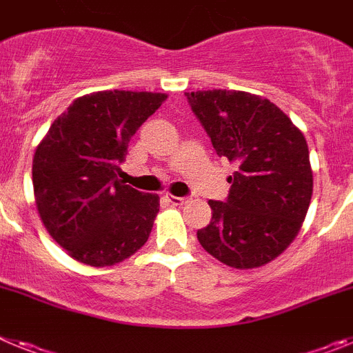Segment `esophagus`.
<instances>
[{"label":"esophagus","instance_id":"obj_1","mask_svg":"<svg viewBox=\"0 0 353 353\" xmlns=\"http://www.w3.org/2000/svg\"><path fill=\"white\" fill-rule=\"evenodd\" d=\"M164 198H166L168 203L174 205V207H182V205H185L187 201H189L187 198H179V196H173V194H170V192H166V196H164Z\"/></svg>","mask_w":353,"mask_h":353}]
</instances>
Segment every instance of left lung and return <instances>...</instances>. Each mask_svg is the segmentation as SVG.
Returning <instances> with one entry per match:
<instances>
[{"instance_id": "left-lung-1", "label": "left lung", "mask_w": 353, "mask_h": 353, "mask_svg": "<svg viewBox=\"0 0 353 353\" xmlns=\"http://www.w3.org/2000/svg\"><path fill=\"white\" fill-rule=\"evenodd\" d=\"M219 157L236 171L226 203L210 199L199 244L221 263L248 270L276 260L301 232L313 194L304 134L260 95L239 90L185 93Z\"/></svg>"}]
</instances>
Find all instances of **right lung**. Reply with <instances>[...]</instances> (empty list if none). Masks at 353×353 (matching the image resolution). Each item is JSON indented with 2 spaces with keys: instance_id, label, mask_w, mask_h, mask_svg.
Masks as SVG:
<instances>
[{
  "instance_id": "1",
  "label": "right lung",
  "mask_w": 353,
  "mask_h": 353,
  "mask_svg": "<svg viewBox=\"0 0 353 353\" xmlns=\"http://www.w3.org/2000/svg\"><path fill=\"white\" fill-rule=\"evenodd\" d=\"M166 93L108 90L77 97L33 155V192L43 226L70 258L111 267L141 249L159 196L118 179L129 141Z\"/></svg>"
}]
</instances>
